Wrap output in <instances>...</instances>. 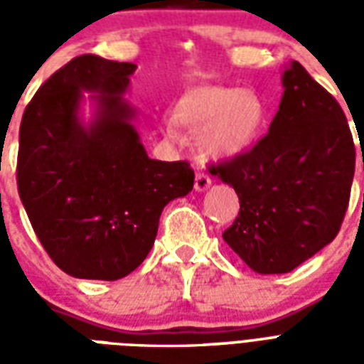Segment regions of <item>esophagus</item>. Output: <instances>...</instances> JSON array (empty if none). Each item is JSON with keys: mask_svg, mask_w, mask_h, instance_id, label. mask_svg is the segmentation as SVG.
<instances>
[{"mask_svg": "<svg viewBox=\"0 0 364 364\" xmlns=\"http://www.w3.org/2000/svg\"><path fill=\"white\" fill-rule=\"evenodd\" d=\"M210 185H211V177L208 176V173H204V171H198L196 177H194V188H196L198 193H202V191H205Z\"/></svg>", "mask_w": 364, "mask_h": 364, "instance_id": "esophagus-1", "label": "esophagus"}]
</instances>
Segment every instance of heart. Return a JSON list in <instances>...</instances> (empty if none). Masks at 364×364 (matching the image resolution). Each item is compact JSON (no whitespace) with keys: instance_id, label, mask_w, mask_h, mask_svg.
<instances>
[{"instance_id":"obj_1","label":"heart","mask_w":364,"mask_h":364,"mask_svg":"<svg viewBox=\"0 0 364 364\" xmlns=\"http://www.w3.org/2000/svg\"><path fill=\"white\" fill-rule=\"evenodd\" d=\"M268 107L257 90L202 85L183 94L173 111L177 124L200 132V149L210 159H232L247 151L266 124ZM166 134L176 139L173 126Z\"/></svg>"}]
</instances>
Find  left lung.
I'll list each match as a JSON object with an SVG mask.
<instances>
[{
    "mask_svg": "<svg viewBox=\"0 0 364 364\" xmlns=\"http://www.w3.org/2000/svg\"><path fill=\"white\" fill-rule=\"evenodd\" d=\"M282 82L268 134L210 166L240 198L223 240L259 274L294 270L336 238L355 173L353 136L338 102L299 62L285 68Z\"/></svg>",
    "mask_w": 364,
    "mask_h": 364,
    "instance_id": "obj_1",
    "label": "left lung"
}]
</instances>
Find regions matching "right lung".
I'll return each instance as SVG.
<instances>
[{
    "label": "right lung",
    "instance_id": "right-lung-1",
    "mask_svg": "<svg viewBox=\"0 0 364 364\" xmlns=\"http://www.w3.org/2000/svg\"><path fill=\"white\" fill-rule=\"evenodd\" d=\"M136 64L82 54L43 82L20 122L16 183L33 232L60 270L128 276L153 247L160 213L193 191L185 160L149 159L122 100ZM82 92L97 115L78 117Z\"/></svg>",
    "mask_w": 364,
    "mask_h": 364
}]
</instances>
